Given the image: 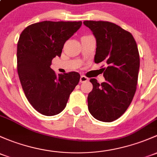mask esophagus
Listing matches in <instances>:
<instances>
[{
  "label": "esophagus",
  "instance_id": "34e87169",
  "mask_svg": "<svg viewBox=\"0 0 157 157\" xmlns=\"http://www.w3.org/2000/svg\"><path fill=\"white\" fill-rule=\"evenodd\" d=\"M86 81H88V78H87L86 76L82 75L81 77H80V83H84V82H86Z\"/></svg>",
  "mask_w": 157,
  "mask_h": 157
}]
</instances>
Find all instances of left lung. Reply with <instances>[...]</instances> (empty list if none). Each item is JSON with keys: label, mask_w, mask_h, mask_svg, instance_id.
I'll return each mask as SVG.
<instances>
[{"label": "left lung", "mask_w": 157, "mask_h": 157, "mask_svg": "<svg viewBox=\"0 0 157 157\" xmlns=\"http://www.w3.org/2000/svg\"><path fill=\"white\" fill-rule=\"evenodd\" d=\"M96 39L95 62L105 63L101 68L105 82L90 79L93 88L88 95V108L92 116L102 122L117 120L133 99L140 67L138 47L128 31L114 23L84 21ZM104 66V65H103Z\"/></svg>", "instance_id": "1"}]
</instances>
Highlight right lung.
Here are the masks:
<instances>
[{
    "label": "right lung",
    "instance_id": "1",
    "mask_svg": "<svg viewBox=\"0 0 157 157\" xmlns=\"http://www.w3.org/2000/svg\"><path fill=\"white\" fill-rule=\"evenodd\" d=\"M82 22L44 21L30 25L21 33L17 44V71L29 103L45 116L65 108L80 81L77 72L56 75L50 67L61 56L64 44L80 28Z\"/></svg>",
    "mask_w": 157,
    "mask_h": 157
}]
</instances>
